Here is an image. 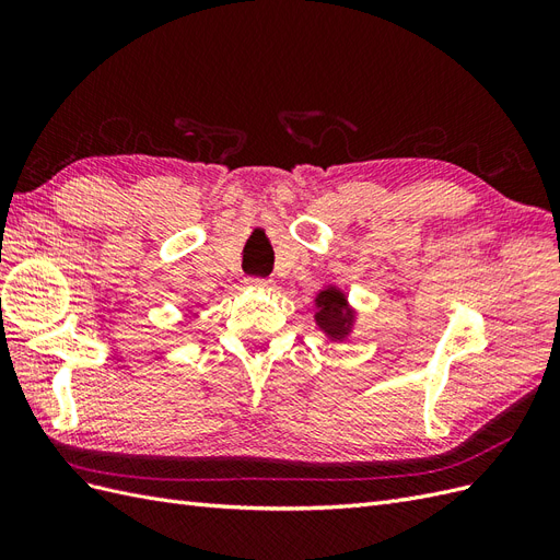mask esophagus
Wrapping results in <instances>:
<instances>
[{"label": "esophagus", "instance_id": "obj_1", "mask_svg": "<svg viewBox=\"0 0 560 560\" xmlns=\"http://www.w3.org/2000/svg\"><path fill=\"white\" fill-rule=\"evenodd\" d=\"M247 284H249V287H254V290H270V287H273V282H270V280H264V278H249V280H247Z\"/></svg>", "mask_w": 560, "mask_h": 560}]
</instances>
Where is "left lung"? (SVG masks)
Wrapping results in <instances>:
<instances>
[{
    "label": "left lung",
    "mask_w": 560,
    "mask_h": 560,
    "mask_svg": "<svg viewBox=\"0 0 560 560\" xmlns=\"http://www.w3.org/2000/svg\"><path fill=\"white\" fill-rule=\"evenodd\" d=\"M315 325L325 334L329 341H346L350 338L354 325H358V313L348 303L341 287L327 284L322 287L315 296Z\"/></svg>",
    "instance_id": "8db88e82"
}]
</instances>
